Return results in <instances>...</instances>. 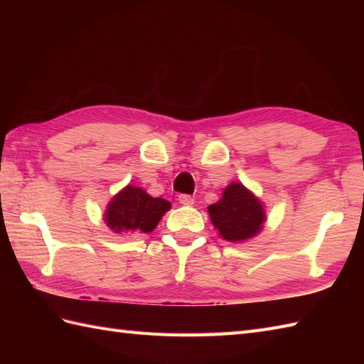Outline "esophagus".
I'll return each mask as SVG.
<instances>
[{
    "mask_svg": "<svg viewBox=\"0 0 364 364\" xmlns=\"http://www.w3.org/2000/svg\"><path fill=\"white\" fill-rule=\"evenodd\" d=\"M178 200H180V203L181 205H194V197L192 196H188V194H181V196H178Z\"/></svg>",
    "mask_w": 364,
    "mask_h": 364,
    "instance_id": "esophagus-1",
    "label": "esophagus"
}]
</instances>
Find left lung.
I'll list each match as a JSON object with an SVG mask.
<instances>
[{
  "instance_id": "1",
  "label": "left lung",
  "mask_w": 364,
  "mask_h": 364,
  "mask_svg": "<svg viewBox=\"0 0 364 364\" xmlns=\"http://www.w3.org/2000/svg\"><path fill=\"white\" fill-rule=\"evenodd\" d=\"M208 211L220 236L231 242L257 235L266 219L261 203L241 183H231L223 191V197Z\"/></svg>"
}]
</instances>
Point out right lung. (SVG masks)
I'll use <instances>...</instances> for the list:
<instances>
[{
    "label": "right lung",
    "instance_id": "1",
    "mask_svg": "<svg viewBox=\"0 0 364 364\" xmlns=\"http://www.w3.org/2000/svg\"><path fill=\"white\" fill-rule=\"evenodd\" d=\"M168 210L170 203L167 200L153 198L141 188L128 186L107 205L105 220L115 233L120 231L150 233Z\"/></svg>",
    "mask_w": 364,
    "mask_h": 364
}]
</instances>
